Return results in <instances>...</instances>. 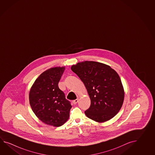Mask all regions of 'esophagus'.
<instances>
[{
  "instance_id": "34e87169",
  "label": "esophagus",
  "mask_w": 155,
  "mask_h": 155,
  "mask_svg": "<svg viewBox=\"0 0 155 155\" xmlns=\"http://www.w3.org/2000/svg\"><path fill=\"white\" fill-rule=\"evenodd\" d=\"M78 101H79V99H78L75 100H73V104H76Z\"/></svg>"
}]
</instances>
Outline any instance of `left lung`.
Wrapping results in <instances>:
<instances>
[{"label": "left lung", "instance_id": "8db88e82", "mask_svg": "<svg viewBox=\"0 0 155 155\" xmlns=\"http://www.w3.org/2000/svg\"><path fill=\"white\" fill-rule=\"evenodd\" d=\"M71 69L84 84L91 100L86 116L100 123L113 118L120 110L125 97L121 80L115 70L93 61L77 63Z\"/></svg>", "mask_w": 155, "mask_h": 155}]
</instances>
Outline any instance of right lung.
<instances>
[{
	"instance_id": "obj_1",
	"label": "right lung",
	"mask_w": 155,
	"mask_h": 155,
	"mask_svg": "<svg viewBox=\"0 0 155 155\" xmlns=\"http://www.w3.org/2000/svg\"><path fill=\"white\" fill-rule=\"evenodd\" d=\"M65 69V66H57L46 70L30 90L29 103L33 112L43 123L54 127L68 121L72 107L58 86Z\"/></svg>"
}]
</instances>
